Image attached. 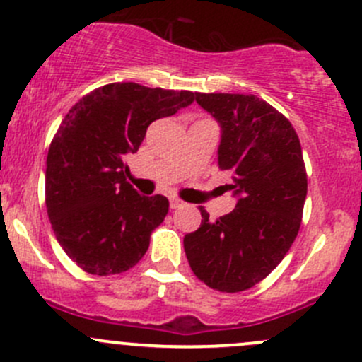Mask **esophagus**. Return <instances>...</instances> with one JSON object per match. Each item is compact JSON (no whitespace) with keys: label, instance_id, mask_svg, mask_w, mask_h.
<instances>
[{"label":"esophagus","instance_id":"obj_1","mask_svg":"<svg viewBox=\"0 0 362 362\" xmlns=\"http://www.w3.org/2000/svg\"><path fill=\"white\" fill-rule=\"evenodd\" d=\"M184 202H182V199H178V198H171V202H170V206L171 208H173V210H175V208H182V206H184Z\"/></svg>","mask_w":362,"mask_h":362}]
</instances>
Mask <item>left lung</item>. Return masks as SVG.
<instances>
[{"label": "left lung", "mask_w": 362, "mask_h": 362, "mask_svg": "<svg viewBox=\"0 0 362 362\" xmlns=\"http://www.w3.org/2000/svg\"><path fill=\"white\" fill-rule=\"evenodd\" d=\"M221 126L218 168L233 175L231 214L184 236L191 269L221 293L254 287L286 257L301 226L306 170L293 124L254 94H196Z\"/></svg>", "instance_id": "8db88e82"}]
</instances>
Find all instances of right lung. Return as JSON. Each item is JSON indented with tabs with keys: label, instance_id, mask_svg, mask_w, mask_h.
Segmentation results:
<instances>
[{
	"label": "right lung",
	"instance_id": "obj_1",
	"mask_svg": "<svg viewBox=\"0 0 362 362\" xmlns=\"http://www.w3.org/2000/svg\"><path fill=\"white\" fill-rule=\"evenodd\" d=\"M191 90L117 82L71 107L47 156L45 203L56 238L90 275H117L145 255L164 221V196H141L126 180L147 127L194 101Z\"/></svg>",
	"mask_w": 362,
	"mask_h": 362
}]
</instances>
